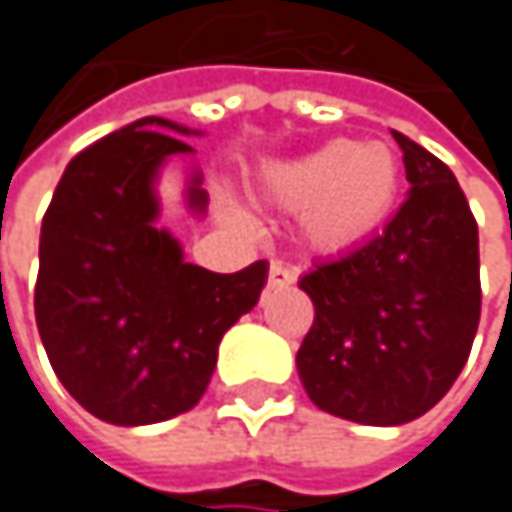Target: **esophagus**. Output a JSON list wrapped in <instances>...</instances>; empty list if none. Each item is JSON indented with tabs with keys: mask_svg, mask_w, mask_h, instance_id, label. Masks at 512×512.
<instances>
[{
	"mask_svg": "<svg viewBox=\"0 0 512 512\" xmlns=\"http://www.w3.org/2000/svg\"><path fill=\"white\" fill-rule=\"evenodd\" d=\"M296 281V269L281 263V260H272L269 263V287H287Z\"/></svg>",
	"mask_w": 512,
	"mask_h": 512,
	"instance_id": "34e87169",
	"label": "esophagus"
}]
</instances>
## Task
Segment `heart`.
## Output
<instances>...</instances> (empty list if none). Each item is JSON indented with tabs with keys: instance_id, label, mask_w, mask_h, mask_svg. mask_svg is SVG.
<instances>
[{
	"instance_id": "1",
	"label": "heart",
	"mask_w": 512,
	"mask_h": 512,
	"mask_svg": "<svg viewBox=\"0 0 512 512\" xmlns=\"http://www.w3.org/2000/svg\"><path fill=\"white\" fill-rule=\"evenodd\" d=\"M403 180L400 156L385 142H329L266 171L263 192L299 210V234L314 249H347L391 213Z\"/></svg>"
}]
</instances>
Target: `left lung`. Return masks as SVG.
<instances>
[{
  "instance_id": "left-lung-1",
  "label": "left lung",
  "mask_w": 512,
  "mask_h": 512,
  "mask_svg": "<svg viewBox=\"0 0 512 512\" xmlns=\"http://www.w3.org/2000/svg\"><path fill=\"white\" fill-rule=\"evenodd\" d=\"M409 198L382 234L299 278L314 323L296 353L311 403L329 415L397 427L457 382L480 323L477 222L454 171L394 133Z\"/></svg>"
}]
</instances>
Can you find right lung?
I'll return each mask as SVG.
<instances>
[{"mask_svg": "<svg viewBox=\"0 0 512 512\" xmlns=\"http://www.w3.org/2000/svg\"><path fill=\"white\" fill-rule=\"evenodd\" d=\"M177 136L189 130L151 115L94 142L64 168L41 225L44 350L70 397L118 427L189 412L210 385L222 335L266 284V260L210 272L156 228V171L165 156L192 151ZM198 183L189 204L204 210Z\"/></svg>", "mask_w": 512, "mask_h": 512, "instance_id": "add662e5", "label": "right lung"}]
</instances>
